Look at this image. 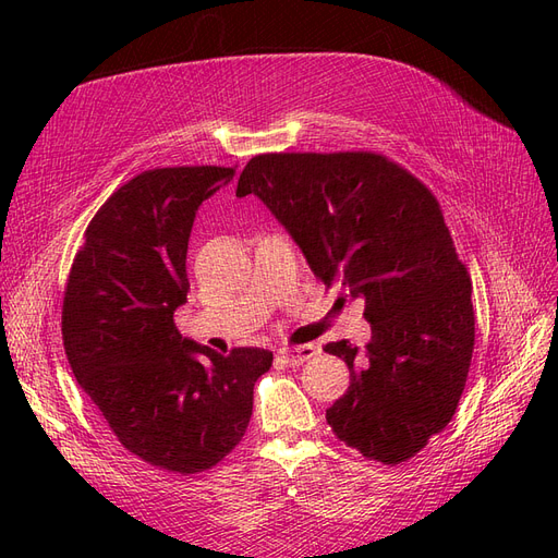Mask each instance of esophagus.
<instances>
[{
	"label": "esophagus",
	"instance_id": "obj_1",
	"mask_svg": "<svg viewBox=\"0 0 558 558\" xmlns=\"http://www.w3.org/2000/svg\"><path fill=\"white\" fill-rule=\"evenodd\" d=\"M316 356V347L314 344H300V347H291V349H281L279 359H283L286 365H302L305 361Z\"/></svg>",
	"mask_w": 558,
	"mask_h": 558
}]
</instances>
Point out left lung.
I'll list each match as a JSON object with an SVG mask.
<instances>
[{
    "label": "left lung",
    "mask_w": 558,
    "mask_h": 558,
    "mask_svg": "<svg viewBox=\"0 0 558 558\" xmlns=\"http://www.w3.org/2000/svg\"><path fill=\"white\" fill-rule=\"evenodd\" d=\"M244 195L272 211L326 289L365 300L369 344H326L351 375L326 410L330 428L365 459H412L451 421L475 347L470 277L437 199L363 150L256 156Z\"/></svg>",
    "instance_id": "1"
}]
</instances>
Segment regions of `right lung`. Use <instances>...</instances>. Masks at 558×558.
<instances>
[{
  "instance_id": "obj_1",
  "label": "right lung",
  "mask_w": 558,
  "mask_h": 558,
  "mask_svg": "<svg viewBox=\"0 0 558 558\" xmlns=\"http://www.w3.org/2000/svg\"><path fill=\"white\" fill-rule=\"evenodd\" d=\"M232 177V167H165L121 185L90 221L64 291L62 340L76 381L118 442L181 475L240 445L253 384L272 365V351L223 356L174 326L191 291L195 214Z\"/></svg>"
}]
</instances>
